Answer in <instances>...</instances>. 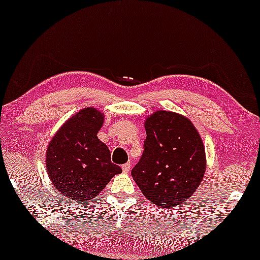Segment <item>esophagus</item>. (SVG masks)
<instances>
[{"label":"esophagus","instance_id":"esophagus-1","mask_svg":"<svg viewBox=\"0 0 260 260\" xmlns=\"http://www.w3.org/2000/svg\"><path fill=\"white\" fill-rule=\"evenodd\" d=\"M122 169H123L124 173H129L130 169H131V163L127 162V163H125V165H123Z\"/></svg>","mask_w":260,"mask_h":260}]
</instances>
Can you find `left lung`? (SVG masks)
Returning a JSON list of instances; mask_svg holds the SVG:
<instances>
[{
    "mask_svg": "<svg viewBox=\"0 0 260 260\" xmlns=\"http://www.w3.org/2000/svg\"><path fill=\"white\" fill-rule=\"evenodd\" d=\"M144 150L131 170L145 198L159 208L186 201L200 186L206 172L200 135L186 117L156 111L145 120Z\"/></svg>",
    "mask_w": 260,
    "mask_h": 260,
    "instance_id": "obj_1",
    "label": "left lung"
}]
</instances>
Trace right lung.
I'll list each match as a JSON object with an SVG mask.
<instances>
[{
	"label": "right lung",
	"instance_id": "obj_1",
	"mask_svg": "<svg viewBox=\"0 0 260 260\" xmlns=\"http://www.w3.org/2000/svg\"><path fill=\"white\" fill-rule=\"evenodd\" d=\"M103 122L104 116L98 110H81L60 127L48 145V176L69 200H92L116 174L122 173L111 162L109 148L97 137Z\"/></svg>",
	"mask_w": 260,
	"mask_h": 260
}]
</instances>
